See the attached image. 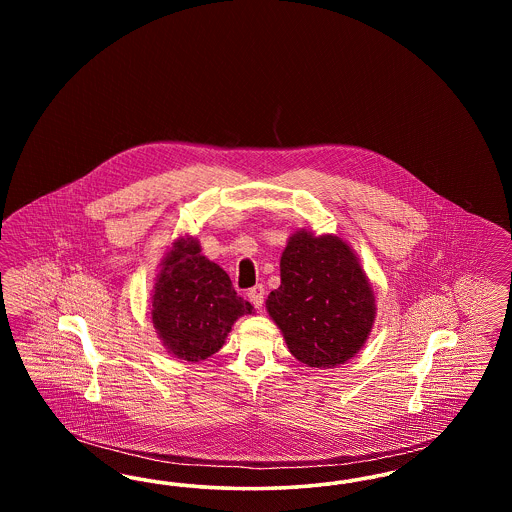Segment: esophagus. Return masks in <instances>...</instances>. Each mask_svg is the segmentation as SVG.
Here are the masks:
<instances>
[{
  "label": "esophagus",
  "mask_w": 512,
  "mask_h": 512,
  "mask_svg": "<svg viewBox=\"0 0 512 512\" xmlns=\"http://www.w3.org/2000/svg\"><path fill=\"white\" fill-rule=\"evenodd\" d=\"M247 297H249V301H251L257 309H261L263 303H265V286H263V284L253 286V288L249 290V293H247Z\"/></svg>",
  "instance_id": "esophagus-1"
}]
</instances>
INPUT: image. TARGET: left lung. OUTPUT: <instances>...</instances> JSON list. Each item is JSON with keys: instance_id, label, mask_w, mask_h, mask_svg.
Instances as JSON below:
<instances>
[{"instance_id": "obj_1", "label": "left lung", "mask_w": 512, "mask_h": 512, "mask_svg": "<svg viewBox=\"0 0 512 512\" xmlns=\"http://www.w3.org/2000/svg\"><path fill=\"white\" fill-rule=\"evenodd\" d=\"M280 276L267 309L293 357L324 368L351 359L368 338L376 311L351 247L336 236L297 232L282 253Z\"/></svg>"}]
</instances>
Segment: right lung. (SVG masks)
Masks as SVG:
<instances>
[{
	"label": "right lung",
	"instance_id": "1",
	"mask_svg": "<svg viewBox=\"0 0 512 512\" xmlns=\"http://www.w3.org/2000/svg\"><path fill=\"white\" fill-rule=\"evenodd\" d=\"M195 240H178L159 272L151 317L174 357L203 361L217 353L234 320L253 311L228 274L199 253Z\"/></svg>",
	"mask_w": 512,
	"mask_h": 512
}]
</instances>
